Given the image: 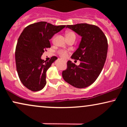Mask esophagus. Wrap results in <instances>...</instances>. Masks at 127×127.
I'll return each mask as SVG.
<instances>
[{"label":"esophagus","mask_w":127,"mask_h":127,"mask_svg":"<svg viewBox=\"0 0 127 127\" xmlns=\"http://www.w3.org/2000/svg\"><path fill=\"white\" fill-rule=\"evenodd\" d=\"M64 62H65V63H66V62H66V61H65H65H64Z\"/></svg>","instance_id":"obj_1"}]
</instances>
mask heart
<instances>
[{
	"label": "heart",
	"instance_id": "obj_1",
	"mask_svg": "<svg viewBox=\"0 0 127 127\" xmlns=\"http://www.w3.org/2000/svg\"><path fill=\"white\" fill-rule=\"evenodd\" d=\"M65 36H66V37H70L75 36V35L74 34V33H73V32L68 31L66 32V33H65ZM60 55L62 57H65L67 55V52H65V51H63V52L60 53Z\"/></svg>",
	"mask_w": 127,
	"mask_h": 127
}]
</instances>
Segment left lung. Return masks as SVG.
<instances>
[{
	"mask_svg": "<svg viewBox=\"0 0 127 127\" xmlns=\"http://www.w3.org/2000/svg\"><path fill=\"white\" fill-rule=\"evenodd\" d=\"M66 28L81 37L79 46L71 58L79 60V65L67 62V68L63 71L64 80L71 86L83 89L90 86L101 72L107 58L108 42L106 36L97 26L87 23L67 25Z\"/></svg>",
	"mask_w": 127,
	"mask_h": 127,
	"instance_id": "obj_1",
	"label": "left lung"
}]
</instances>
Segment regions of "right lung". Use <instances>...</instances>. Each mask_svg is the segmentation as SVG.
I'll return each instance as SVG.
<instances>
[{"label":"right lung","instance_id":"add662e5","mask_svg":"<svg viewBox=\"0 0 127 127\" xmlns=\"http://www.w3.org/2000/svg\"><path fill=\"white\" fill-rule=\"evenodd\" d=\"M65 27L40 22L29 25L19 36L15 52L16 70L21 82L30 90L40 91L46 86V71L57 58L54 56L46 62L41 57L51 47L49 40Z\"/></svg>","mask_w":127,"mask_h":127}]
</instances>
